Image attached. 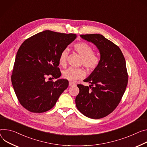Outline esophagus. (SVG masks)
Returning <instances> with one entry per match:
<instances>
[{
    "instance_id": "obj_1",
    "label": "esophagus",
    "mask_w": 147,
    "mask_h": 147,
    "mask_svg": "<svg viewBox=\"0 0 147 147\" xmlns=\"http://www.w3.org/2000/svg\"><path fill=\"white\" fill-rule=\"evenodd\" d=\"M76 86V84H74V83L73 82H69V86L70 87H72V86Z\"/></svg>"
}]
</instances>
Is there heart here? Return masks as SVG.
Wrapping results in <instances>:
<instances>
[{
    "instance_id": "1",
    "label": "heart",
    "mask_w": 147,
    "mask_h": 147,
    "mask_svg": "<svg viewBox=\"0 0 147 147\" xmlns=\"http://www.w3.org/2000/svg\"><path fill=\"white\" fill-rule=\"evenodd\" d=\"M73 47L75 51L82 57L81 63L88 71H93L97 68L100 63V57L97 53L92 51L93 49L91 45L82 42L76 43ZM68 54L69 51L66 49L61 52L59 59L60 65L63 67L65 65ZM84 75L85 72L83 69L73 67L69 68L63 73V77L71 82L82 78Z\"/></svg>"
}]
</instances>
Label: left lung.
I'll use <instances>...</instances> for the list:
<instances>
[{
	"instance_id": "left-lung-1",
	"label": "left lung",
	"mask_w": 147,
	"mask_h": 147,
	"mask_svg": "<svg viewBox=\"0 0 147 147\" xmlns=\"http://www.w3.org/2000/svg\"><path fill=\"white\" fill-rule=\"evenodd\" d=\"M99 50L98 65L85 80L91 85L78 84L77 109L85 116L99 119L111 113L121 101L128 83L126 63L120 49L100 34H82Z\"/></svg>"
}]
</instances>
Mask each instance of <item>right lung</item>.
<instances>
[{
  "label": "right lung",
  "mask_w": 147,
  "mask_h": 147,
  "mask_svg": "<svg viewBox=\"0 0 147 147\" xmlns=\"http://www.w3.org/2000/svg\"><path fill=\"white\" fill-rule=\"evenodd\" d=\"M76 34L45 30L26 39L16 54L11 83L20 104L32 113L49 111L56 104L69 82L61 76V52L76 39ZM47 76L58 80L48 81ZM50 77L49 80L50 78Z\"/></svg>",
  "instance_id": "right-lung-1"
}]
</instances>
